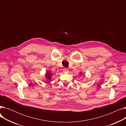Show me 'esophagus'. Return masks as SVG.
<instances>
[{
	"mask_svg": "<svg viewBox=\"0 0 126 126\" xmlns=\"http://www.w3.org/2000/svg\"><path fill=\"white\" fill-rule=\"evenodd\" d=\"M63 71L65 72H68V68H64V69H63Z\"/></svg>",
	"mask_w": 126,
	"mask_h": 126,
	"instance_id": "esophagus-1",
	"label": "esophagus"
}]
</instances>
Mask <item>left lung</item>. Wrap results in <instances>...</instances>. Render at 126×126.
<instances>
[{
  "label": "left lung",
  "instance_id": "1",
  "mask_svg": "<svg viewBox=\"0 0 126 126\" xmlns=\"http://www.w3.org/2000/svg\"><path fill=\"white\" fill-rule=\"evenodd\" d=\"M80 74H81V72H80Z\"/></svg>",
  "mask_w": 126,
  "mask_h": 126
}]
</instances>
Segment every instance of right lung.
Returning a JSON list of instances; mask_svg holds the SVG:
<instances>
[{"label": "right lung", "mask_w": 126, "mask_h": 126, "mask_svg": "<svg viewBox=\"0 0 126 126\" xmlns=\"http://www.w3.org/2000/svg\"><path fill=\"white\" fill-rule=\"evenodd\" d=\"M51 77H52V75H51V74L50 72V71L46 72V75H45V77L46 79H48V80H50Z\"/></svg>", "instance_id": "add662e5"}]
</instances>
